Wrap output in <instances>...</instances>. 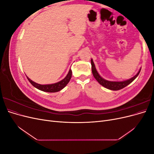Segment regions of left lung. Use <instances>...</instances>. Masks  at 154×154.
<instances>
[{
  "mask_svg": "<svg viewBox=\"0 0 154 154\" xmlns=\"http://www.w3.org/2000/svg\"><path fill=\"white\" fill-rule=\"evenodd\" d=\"M91 66H92V74H93V76H94V77L95 78L96 80L102 86H103L104 87L108 88V89L112 90V91L120 90V89H122V88L125 87L126 86H127L128 85H129L130 83H132L135 80V79L137 78V76L139 75V72H140V71H141V69H140L136 76H134L133 78L129 79V80H128L123 81V82H110V81L105 80V79L101 78L100 76V74L96 71L94 63V62H93V60L92 59H91Z\"/></svg>",
  "mask_w": 154,
  "mask_h": 154,
  "instance_id": "1",
  "label": "left lung"
}]
</instances>
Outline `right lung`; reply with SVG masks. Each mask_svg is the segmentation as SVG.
Wrapping results in <instances>:
<instances>
[{
    "label": "right lung",
    "mask_w": 154,
    "mask_h": 154,
    "mask_svg": "<svg viewBox=\"0 0 154 154\" xmlns=\"http://www.w3.org/2000/svg\"><path fill=\"white\" fill-rule=\"evenodd\" d=\"M71 76H72V71L70 69L67 75L63 79V80L58 83H53V84H50V85L38 84V83L32 82L28 77H27V78L32 85L40 91H42L44 92H58L60 91H61L62 88H63L67 85V83L69 82L70 80H71Z\"/></svg>",
    "instance_id": "add662e5"
}]
</instances>
